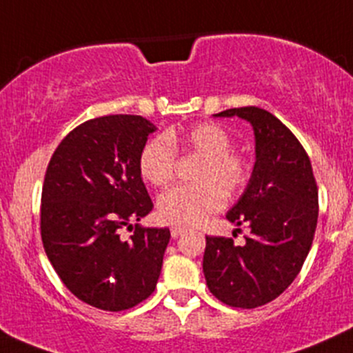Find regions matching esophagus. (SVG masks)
<instances>
[{
    "label": "esophagus",
    "instance_id": "1",
    "mask_svg": "<svg viewBox=\"0 0 353 353\" xmlns=\"http://www.w3.org/2000/svg\"><path fill=\"white\" fill-rule=\"evenodd\" d=\"M184 231H186V228H181V225H172V228H170V236L176 239V238H179Z\"/></svg>",
    "mask_w": 353,
    "mask_h": 353
}]
</instances>
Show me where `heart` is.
Returning <instances> with one entry per match:
<instances>
[{"instance_id":"heart-1","label":"heart","mask_w":353,"mask_h":353,"mask_svg":"<svg viewBox=\"0 0 353 353\" xmlns=\"http://www.w3.org/2000/svg\"><path fill=\"white\" fill-rule=\"evenodd\" d=\"M232 138L228 129L215 122H201L184 131H169L157 136L139 153V174L148 184L163 188L174 179L177 150L200 157L193 179L167 190L157 201L159 215L169 224L194 225L214 212L221 210L225 196L239 193L248 183V159L231 150Z\"/></svg>"}]
</instances>
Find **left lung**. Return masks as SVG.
I'll list each match as a JSON object with an SVG mask.
<instances>
[{"label": "left lung", "mask_w": 353, "mask_h": 353, "mask_svg": "<svg viewBox=\"0 0 353 353\" xmlns=\"http://www.w3.org/2000/svg\"><path fill=\"white\" fill-rule=\"evenodd\" d=\"M217 117H239L255 134V165L245 193L228 221L250 224L245 245L207 236L203 274L215 299L229 307L255 309L278 299L299 276L319 214L310 159L279 119L259 107L229 108Z\"/></svg>", "instance_id": "obj_1"}]
</instances>
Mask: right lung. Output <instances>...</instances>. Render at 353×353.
Listing matches in <instances>:
<instances>
[{"label":"right lung","mask_w":353,"mask_h":353,"mask_svg":"<svg viewBox=\"0 0 353 353\" xmlns=\"http://www.w3.org/2000/svg\"><path fill=\"white\" fill-rule=\"evenodd\" d=\"M155 125L141 115H105L68 132L54 150L41 194V239L58 278L79 300L121 312L155 292L167 228L124 225L153 203L139 174V153Z\"/></svg>","instance_id":"1"}]
</instances>
